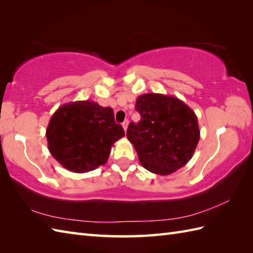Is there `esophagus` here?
Masks as SVG:
<instances>
[{
  "label": "esophagus",
  "mask_w": 253,
  "mask_h": 253,
  "mask_svg": "<svg viewBox=\"0 0 253 253\" xmlns=\"http://www.w3.org/2000/svg\"><path fill=\"white\" fill-rule=\"evenodd\" d=\"M122 125H123V128H124V130H127V128H128V120H126L125 122H124L123 124H122Z\"/></svg>",
  "instance_id": "esophagus-1"
}]
</instances>
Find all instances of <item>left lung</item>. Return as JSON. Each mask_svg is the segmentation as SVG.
<instances>
[{"label":"left lung","instance_id":"1","mask_svg":"<svg viewBox=\"0 0 253 253\" xmlns=\"http://www.w3.org/2000/svg\"><path fill=\"white\" fill-rule=\"evenodd\" d=\"M139 123H130L127 138L146 169L169 175L192 158L200 139L198 118L185 102L173 95L144 93L136 101Z\"/></svg>","mask_w":253,"mask_h":253}]
</instances>
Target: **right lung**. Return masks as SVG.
<instances>
[{
  "label": "right lung",
  "instance_id": "1",
  "mask_svg": "<svg viewBox=\"0 0 253 253\" xmlns=\"http://www.w3.org/2000/svg\"><path fill=\"white\" fill-rule=\"evenodd\" d=\"M47 148L58 163L74 173H87L106 163L115 141L125 136L111 107L75 101L61 105L46 128Z\"/></svg>",
  "mask_w": 253,
  "mask_h": 253
}]
</instances>
